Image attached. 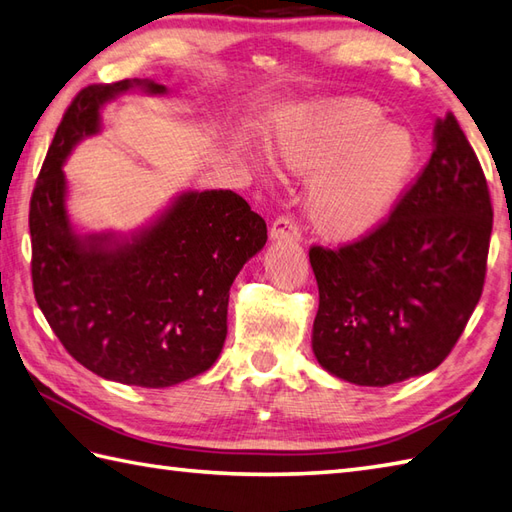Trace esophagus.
I'll return each instance as SVG.
<instances>
[{
    "label": "esophagus",
    "mask_w": 512,
    "mask_h": 512,
    "mask_svg": "<svg viewBox=\"0 0 512 512\" xmlns=\"http://www.w3.org/2000/svg\"><path fill=\"white\" fill-rule=\"evenodd\" d=\"M270 237L273 239H290V242H299L301 231L299 224L292 215H279L277 220L270 224Z\"/></svg>",
    "instance_id": "1"
}]
</instances>
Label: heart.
I'll list each match as a JSON object with an SVG mask.
<instances>
[{
	"mask_svg": "<svg viewBox=\"0 0 512 512\" xmlns=\"http://www.w3.org/2000/svg\"><path fill=\"white\" fill-rule=\"evenodd\" d=\"M270 154L281 167L315 176L306 209L332 242L367 235L394 209L418 162V145L363 99H336L290 112L277 125Z\"/></svg>",
	"mask_w": 512,
	"mask_h": 512,
	"instance_id": "heart-1",
	"label": "heart"
}]
</instances>
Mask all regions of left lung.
I'll list each match as a JSON object with an SVG mask.
<instances>
[{
	"mask_svg": "<svg viewBox=\"0 0 512 512\" xmlns=\"http://www.w3.org/2000/svg\"><path fill=\"white\" fill-rule=\"evenodd\" d=\"M394 211L356 242L310 248L319 286L312 350L347 383L387 387L436 369L482 297L493 204L449 112Z\"/></svg>",
	"mask_w": 512,
	"mask_h": 512,
	"instance_id": "1",
	"label": "left lung"
}]
</instances>
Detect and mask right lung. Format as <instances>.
I'll return each mask as SVG.
<instances>
[{
    "instance_id": "1",
    "label": "right lung",
    "mask_w": 512,
    "mask_h": 512,
    "mask_svg": "<svg viewBox=\"0 0 512 512\" xmlns=\"http://www.w3.org/2000/svg\"><path fill=\"white\" fill-rule=\"evenodd\" d=\"M154 81L90 85L74 96L30 198L32 290L65 350L96 376L171 387L206 372L226 339L228 290L264 248L262 215L233 191H189L129 239L76 235L65 213L61 165L99 132L101 107Z\"/></svg>"
}]
</instances>
